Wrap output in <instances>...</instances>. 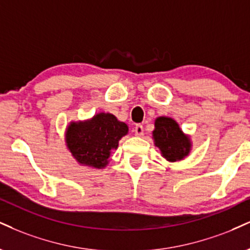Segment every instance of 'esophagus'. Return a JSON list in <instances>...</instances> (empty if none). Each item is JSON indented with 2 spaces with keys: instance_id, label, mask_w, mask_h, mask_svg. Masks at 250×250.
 Here are the masks:
<instances>
[{
  "instance_id": "esophagus-1",
  "label": "esophagus",
  "mask_w": 250,
  "mask_h": 250,
  "mask_svg": "<svg viewBox=\"0 0 250 250\" xmlns=\"http://www.w3.org/2000/svg\"><path fill=\"white\" fill-rule=\"evenodd\" d=\"M134 131H135V135H136V136H142L143 133H144V128H143V125H136V127H135Z\"/></svg>"
}]
</instances>
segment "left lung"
<instances>
[{
  "label": "left lung",
  "mask_w": 250,
  "mask_h": 250,
  "mask_svg": "<svg viewBox=\"0 0 250 250\" xmlns=\"http://www.w3.org/2000/svg\"><path fill=\"white\" fill-rule=\"evenodd\" d=\"M152 140L162 157L169 163L183 161L192 150L191 136L185 134L179 123L170 116H158L155 120Z\"/></svg>",
  "instance_id": "left-lung-1"
}]
</instances>
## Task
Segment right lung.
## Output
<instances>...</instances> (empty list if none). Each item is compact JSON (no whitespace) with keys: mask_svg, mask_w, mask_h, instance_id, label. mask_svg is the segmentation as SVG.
I'll return each mask as SVG.
<instances>
[{"mask_svg":"<svg viewBox=\"0 0 250 250\" xmlns=\"http://www.w3.org/2000/svg\"><path fill=\"white\" fill-rule=\"evenodd\" d=\"M128 125L110 113H98L83 121H71L65 130L66 148L81 167L104 169L119 141L128 134Z\"/></svg>","mask_w":250,"mask_h":250,"instance_id":"1","label":"right lung"}]
</instances>
